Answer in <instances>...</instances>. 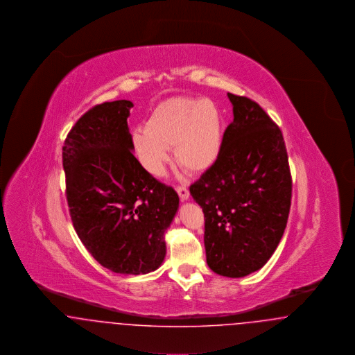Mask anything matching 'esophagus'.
Masks as SVG:
<instances>
[{"label":"esophagus","mask_w":355,"mask_h":355,"mask_svg":"<svg viewBox=\"0 0 355 355\" xmlns=\"http://www.w3.org/2000/svg\"><path fill=\"white\" fill-rule=\"evenodd\" d=\"M175 190L178 193V196L181 197V200H187L189 198V189L187 186L181 184V185L175 186Z\"/></svg>","instance_id":"esophagus-1"}]
</instances>
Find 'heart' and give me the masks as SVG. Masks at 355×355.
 Wrapping results in <instances>:
<instances>
[{"label":"heart","instance_id":"1","mask_svg":"<svg viewBox=\"0 0 355 355\" xmlns=\"http://www.w3.org/2000/svg\"><path fill=\"white\" fill-rule=\"evenodd\" d=\"M133 142L142 165L161 175L169 159L170 146L177 164L190 171L214 164L222 144V117L214 102L178 97L159 103L138 128Z\"/></svg>","mask_w":355,"mask_h":355}]
</instances>
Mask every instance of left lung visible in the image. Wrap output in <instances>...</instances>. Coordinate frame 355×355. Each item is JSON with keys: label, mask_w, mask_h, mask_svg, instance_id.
<instances>
[{"label": "left lung", "mask_w": 355, "mask_h": 355, "mask_svg": "<svg viewBox=\"0 0 355 355\" xmlns=\"http://www.w3.org/2000/svg\"><path fill=\"white\" fill-rule=\"evenodd\" d=\"M234 119L214 164L190 185L202 207L206 261L220 275L261 269L277 249L291 205V173L281 129L257 103L227 93Z\"/></svg>", "instance_id": "obj_1"}]
</instances>
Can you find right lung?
<instances>
[{
    "label": "right lung",
    "mask_w": 355,
    "mask_h": 355,
    "mask_svg": "<svg viewBox=\"0 0 355 355\" xmlns=\"http://www.w3.org/2000/svg\"><path fill=\"white\" fill-rule=\"evenodd\" d=\"M130 107L119 100L89 109L65 138L62 166L70 218L87 252L109 270L137 275L162 263L180 198L133 155Z\"/></svg>",
    "instance_id": "right-lung-1"
}]
</instances>
